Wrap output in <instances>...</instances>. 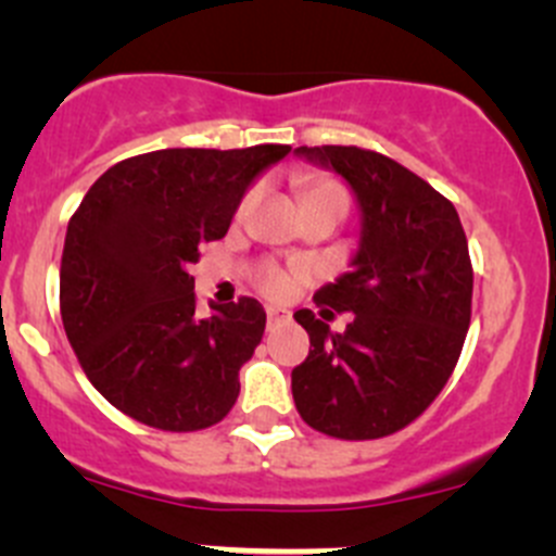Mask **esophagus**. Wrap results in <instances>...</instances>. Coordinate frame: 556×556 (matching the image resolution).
<instances>
[{"label": "esophagus", "mask_w": 556, "mask_h": 556, "mask_svg": "<svg viewBox=\"0 0 556 556\" xmlns=\"http://www.w3.org/2000/svg\"><path fill=\"white\" fill-rule=\"evenodd\" d=\"M266 319H268V328H279V325H288L290 323V312L277 309V306H268Z\"/></svg>", "instance_id": "esophagus-1"}]
</instances>
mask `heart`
Segmentation results:
<instances>
[{
  "mask_svg": "<svg viewBox=\"0 0 556 556\" xmlns=\"http://www.w3.org/2000/svg\"><path fill=\"white\" fill-rule=\"evenodd\" d=\"M319 195H346V190L341 188L339 182H330V179H317V182H312L309 188H306L304 201L319 199ZM255 199L257 190H247L244 199L239 201V215H247L250 206L255 204ZM257 285H261V290L266 295L282 299V295H288L290 288H293V277H290L285 268H279L277 263H266V266H261V271H257Z\"/></svg>",
  "mask_w": 556,
  "mask_h": 556,
  "instance_id": "heart-1",
  "label": "heart"
}]
</instances>
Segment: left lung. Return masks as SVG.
I'll return each instance as SVG.
<instances>
[{"label":"left lung","mask_w":556,"mask_h":556,"mask_svg":"<svg viewBox=\"0 0 556 556\" xmlns=\"http://www.w3.org/2000/svg\"><path fill=\"white\" fill-rule=\"evenodd\" d=\"M295 153L333 166L363 212L352 271L314 293L323 319L295 312L312 344L293 368L295 408L333 439H384L412 425L457 366L473 299L468 239L452 201L382 153L355 144ZM330 308L353 312L344 334L329 333Z\"/></svg>","instance_id":"8db88e82"}]
</instances>
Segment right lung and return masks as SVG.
<instances>
[{
  "mask_svg": "<svg viewBox=\"0 0 556 556\" xmlns=\"http://www.w3.org/2000/svg\"><path fill=\"white\" fill-rule=\"evenodd\" d=\"M290 144L172 148L110 166L72 215L61 319L91 384L126 417L169 433L212 428L266 330L255 299L199 314L190 266L226 237L244 190Z\"/></svg>",
  "mask_w": 556,
  "mask_h": 556,
  "instance_id": "1",
  "label": "right lung"
}]
</instances>
